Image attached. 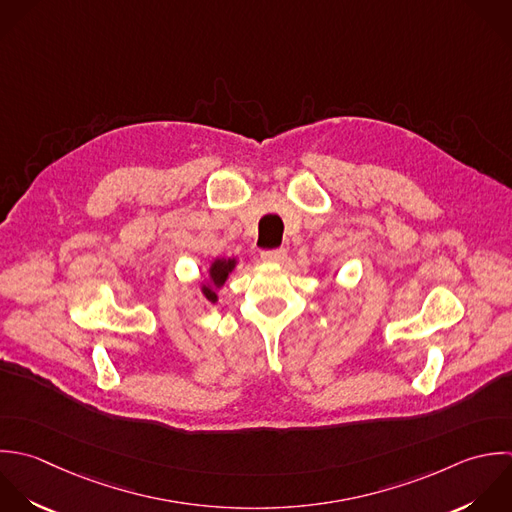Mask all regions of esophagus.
I'll use <instances>...</instances> for the list:
<instances>
[{
    "instance_id": "obj_1",
    "label": "esophagus",
    "mask_w": 512,
    "mask_h": 512,
    "mask_svg": "<svg viewBox=\"0 0 512 512\" xmlns=\"http://www.w3.org/2000/svg\"><path fill=\"white\" fill-rule=\"evenodd\" d=\"M285 257H287L285 249H271V251H263L261 253V259L265 263H281Z\"/></svg>"
}]
</instances>
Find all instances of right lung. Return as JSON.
Segmentation results:
<instances>
[{
	"label": "right lung",
	"mask_w": 512,
	"mask_h": 512,
	"mask_svg": "<svg viewBox=\"0 0 512 512\" xmlns=\"http://www.w3.org/2000/svg\"><path fill=\"white\" fill-rule=\"evenodd\" d=\"M237 259H215L209 267V279L201 283V293L207 301L217 303V289H221L229 277V273L235 269Z\"/></svg>",
	"instance_id": "obj_1"
}]
</instances>
